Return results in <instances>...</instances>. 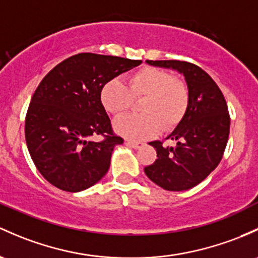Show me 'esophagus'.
<instances>
[{"instance_id":"1","label":"esophagus","mask_w":258,"mask_h":258,"mask_svg":"<svg viewBox=\"0 0 258 258\" xmlns=\"http://www.w3.org/2000/svg\"><path fill=\"white\" fill-rule=\"evenodd\" d=\"M126 145L130 146V147L135 148V150H137V148H141L142 147L145 143L143 142H140V141H131V140H127L126 141Z\"/></svg>"}]
</instances>
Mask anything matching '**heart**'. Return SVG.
Listing matches in <instances>:
<instances>
[{
    "label": "heart",
    "instance_id": "heart-1",
    "mask_svg": "<svg viewBox=\"0 0 258 258\" xmlns=\"http://www.w3.org/2000/svg\"><path fill=\"white\" fill-rule=\"evenodd\" d=\"M138 101L140 113L127 115L115 121L113 128L121 136L142 140L157 134L159 128L175 127L186 112L189 89L185 81L173 78L157 68L145 67L128 77V86L117 79L104 84L100 101L108 113L118 117Z\"/></svg>",
    "mask_w": 258,
    "mask_h": 258
}]
</instances>
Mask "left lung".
Instances as JSON below:
<instances>
[{
    "label": "left lung",
    "instance_id": "obj_1",
    "mask_svg": "<svg viewBox=\"0 0 258 258\" xmlns=\"http://www.w3.org/2000/svg\"><path fill=\"white\" fill-rule=\"evenodd\" d=\"M153 67L177 70L189 89V105L178 126L165 140L150 142L157 151L145 173L153 183L169 191L198 185L220 163L230 132L225 97L216 83L198 65L180 60H146Z\"/></svg>",
    "mask_w": 258,
    "mask_h": 258
}]
</instances>
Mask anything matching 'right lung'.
Masks as SVG:
<instances>
[{
	"label": "right lung",
	"instance_id": "obj_1",
	"mask_svg": "<svg viewBox=\"0 0 258 258\" xmlns=\"http://www.w3.org/2000/svg\"><path fill=\"white\" fill-rule=\"evenodd\" d=\"M141 60L80 53L65 59L40 81L26 116V142L37 169L51 185L78 193L96 184L123 140L112 132L100 101L105 83ZM101 134L100 143L88 140Z\"/></svg>",
	"mask_w": 258,
	"mask_h": 258
}]
</instances>
